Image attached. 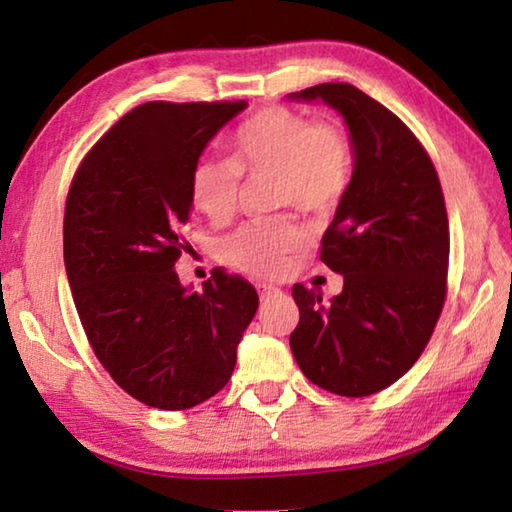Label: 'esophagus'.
<instances>
[{
	"instance_id": "esophagus-1",
	"label": "esophagus",
	"mask_w": 512,
	"mask_h": 512,
	"mask_svg": "<svg viewBox=\"0 0 512 512\" xmlns=\"http://www.w3.org/2000/svg\"><path fill=\"white\" fill-rule=\"evenodd\" d=\"M257 291H259V298H262V300H268V298H273V296H277V293H280V289L271 287V284H259Z\"/></svg>"
}]
</instances>
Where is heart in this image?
Masks as SVG:
<instances>
[{"instance_id": "obj_1", "label": "heart", "mask_w": 512, "mask_h": 512, "mask_svg": "<svg viewBox=\"0 0 512 512\" xmlns=\"http://www.w3.org/2000/svg\"><path fill=\"white\" fill-rule=\"evenodd\" d=\"M354 167L350 133L336 119H311L287 106L250 115L230 135V158L203 155L189 178L192 205L212 223L237 212L241 176L271 178L268 203L323 219L348 194ZM305 244V230L289 214L248 221L219 241V257L235 271L271 280L287 271Z\"/></svg>"}]
</instances>
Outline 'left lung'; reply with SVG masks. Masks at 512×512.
Wrapping results in <instances>:
<instances>
[{
    "label": "left lung",
    "mask_w": 512,
    "mask_h": 512,
    "mask_svg": "<svg viewBox=\"0 0 512 512\" xmlns=\"http://www.w3.org/2000/svg\"><path fill=\"white\" fill-rule=\"evenodd\" d=\"M343 115L354 149L348 194L320 241V259L343 275L323 296L293 284L300 309L289 336L305 377L329 393L366 397L411 370L447 298L449 221L429 153L395 112L350 83L291 94Z\"/></svg>",
    "instance_id": "left-lung-1"
}]
</instances>
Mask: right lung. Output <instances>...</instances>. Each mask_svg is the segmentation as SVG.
Wrapping results in <instances>:
<instances>
[{
	"mask_svg": "<svg viewBox=\"0 0 512 512\" xmlns=\"http://www.w3.org/2000/svg\"><path fill=\"white\" fill-rule=\"evenodd\" d=\"M246 101H149L85 153L67 192L65 271L101 366L137 402L183 411L228 384L259 298L214 268L189 293L176 262L192 212L189 178Z\"/></svg>",
	"mask_w": 512,
	"mask_h": 512,
	"instance_id": "1",
	"label": "right lung"
}]
</instances>
